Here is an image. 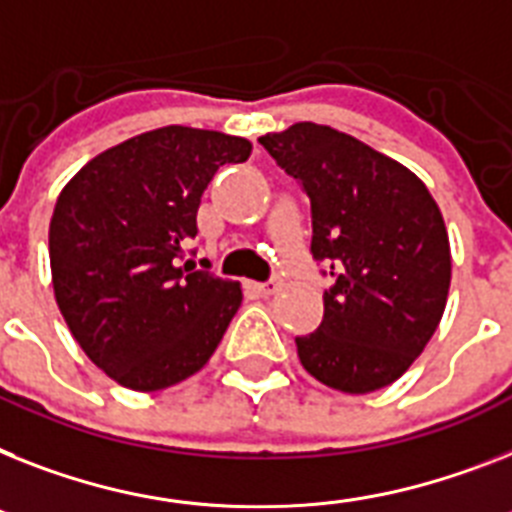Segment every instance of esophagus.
<instances>
[{
	"instance_id": "1",
	"label": "esophagus",
	"mask_w": 512,
	"mask_h": 512,
	"mask_svg": "<svg viewBox=\"0 0 512 512\" xmlns=\"http://www.w3.org/2000/svg\"><path fill=\"white\" fill-rule=\"evenodd\" d=\"M251 290H256L259 295H272L280 290V282L269 280V282H251Z\"/></svg>"
}]
</instances>
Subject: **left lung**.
<instances>
[{
  "mask_svg": "<svg viewBox=\"0 0 512 512\" xmlns=\"http://www.w3.org/2000/svg\"><path fill=\"white\" fill-rule=\"evenodd\" d=\"M311 201V256L332 277L316 332L295 337L303 369L332 390H382L421 356L445 314L450 240L426 185L327 125L259 138Z\"/></svg>",
  "mask_w": 512,
  "mask_h": 512,
  "instance_id": "left-lung-1",
  "label": "left lung"
}]
</instances>
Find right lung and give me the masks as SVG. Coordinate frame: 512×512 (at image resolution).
<instances>
[{
	"label": "right lung",
	"mask_w": 512,
	"mask_h": 512,
	"mask_svg": "<svg viewBox=\"0 0 512 512\" xmlns=\"http://www.w3.org/2000/svg\"><path fill=\"white\" fill-rule=\"evenodd\" d=\"M248 156L246 138L167 125L91 159L59 193L54 298L83 353L122 387L156 392L193 377L230 327L238 282L180 259L211 177Z\"/></svg>",
	"instance_id": "add662e5"
}]
</instances>
